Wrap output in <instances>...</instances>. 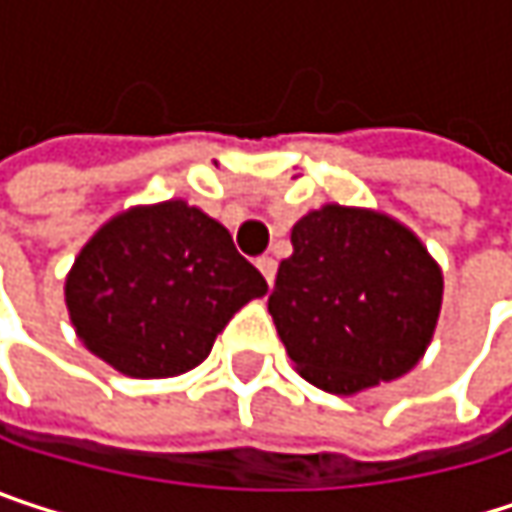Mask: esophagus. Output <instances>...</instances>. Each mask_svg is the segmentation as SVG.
<instances>
[{"mask_svg": "<svg viewBox=\"0 0 512 512\" xmlns=\"http://www.w3.org/2000/svg\"><path fill=\"white\" fill-rule=\"evenodd\" d=\"M257 269H260V275L266 278V284L272 287V284H275V269H278L275 260H272V257H257Z\"/></svg>", "mask_w": 512, "mask_h": 512, "instance_id": "obj_1", "label": "esophagus"}]
</instances>
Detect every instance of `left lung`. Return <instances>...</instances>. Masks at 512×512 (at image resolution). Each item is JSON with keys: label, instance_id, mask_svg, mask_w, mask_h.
Here are the masks:
<instances>
[{"label": "left lung", "instance_id": "left-lung-1", "mask_svg": "<svg viewBox=\"0 0 512 512\" xmlns=\"http://www.w3.org/2000/svg\"><path fill=\"white\" fill-rule=\"evenodd\" d=\"M269 314L296 370L332 394L409 373L433 341L442 269L397 219L326 204L290 231Z\"/></svg>", "mask_w": 512, "mask_h": 512}]
</instances>
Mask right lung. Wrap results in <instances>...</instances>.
<instances>
[{"label":"right lung","mask_w":512,"mask_h":512,"mask_svg":"<svg viewBox=\"0 0 512 512\" xmlns=\"http://www.w3.org/2000/svg\"><path fill=\"white\" fill-rule=\"evenodd\" d=\"M266 281L225 225L186 201L133 207L76 255L64 302L79 341L124 376H180Z\"/></svg>","instance_id":"obj_1"}]
</instances>
